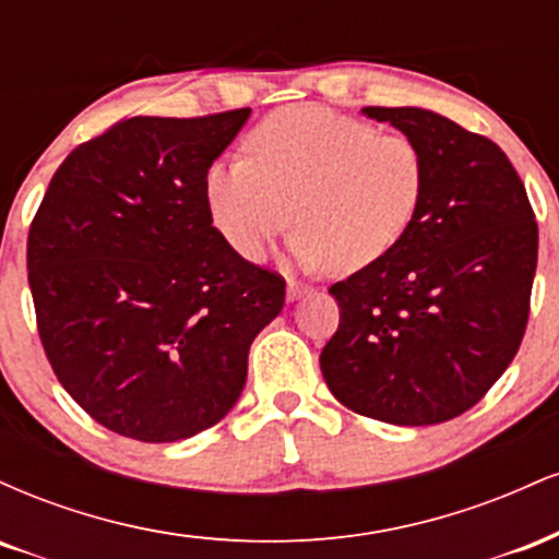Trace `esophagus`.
I'll use <instances>...</instances> for the list:
<instances>
[{"label":"esophagus","instance_id":"1","mask_svg":"<svg viewBox=\"0 0 559 559\" xmlns=\"http://www.w3.org/2000/svg\"><path fill=\"white\" fill-rule=\"evenodd\" d=\"M307 292H310V288L301 286V284H297V281H288V284H286V299H288V301L299 299L301 294H307Z\"/></svg>","mask_w":559,"mask_h":559}]
</instances>
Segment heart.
Returning <instances> with one entry per match:
<instances>
[{"label": "heart", "instance_id": "heart-1", "mask_svg": "<svg viewBox=\"0 0 559 559\" xmlns=\"http://www.w3.org/2000/svg\"><path fill=\"white\" fill-rule=\"evenodd\" d=\"M243 150L204 183L215 228L243 260H260L292 217L299 265L362 271L402 239L426 189L418 141L331 107L267 115Z\"/></svg>", "mask_w": 559, "mask_h": 559}]
</instances>
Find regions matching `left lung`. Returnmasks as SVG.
Returning <instances> with one entry per match:
<instances>
[{"label":"left lung","instance_id":"left-lung-1","mask_svg":"<svg viewBox=\"0 0 559 559\" xmlns=\"http://www.w3.org/2000/svg\"><path fill=\"white\" fill-rule=\"evenodd\" d=\"M426 155V189L389 254L338 281V329L320 352L352 413L433 426L484 400L518 355L531 312L538 226L491 139L420 107H362Z\"/></svg>","mask_w":559,"mask_h":559}]
</instances>
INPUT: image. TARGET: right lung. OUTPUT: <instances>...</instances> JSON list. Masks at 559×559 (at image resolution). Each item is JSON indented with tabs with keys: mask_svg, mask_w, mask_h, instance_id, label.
Instances as JSON below:
<instances>
[{
	"mask_svg": "<svg viewBox=\"0 0 559 559\" xmlns=\"http://www.w3.org/2000/svg\"><path fill=\"white\" fill-rule=\"evenodd\" d=\"M249 107L128 118L83 141L28 230V286L57 381L110 431L150 444L226 418L286 281L236 254L207 207L210 165Z\"/></svg>",
	"mask_w": 559,
	"mask_h": 559,
	"instance_id": "right-lung-1",
	"label": "right lung"
}]
</instances>
